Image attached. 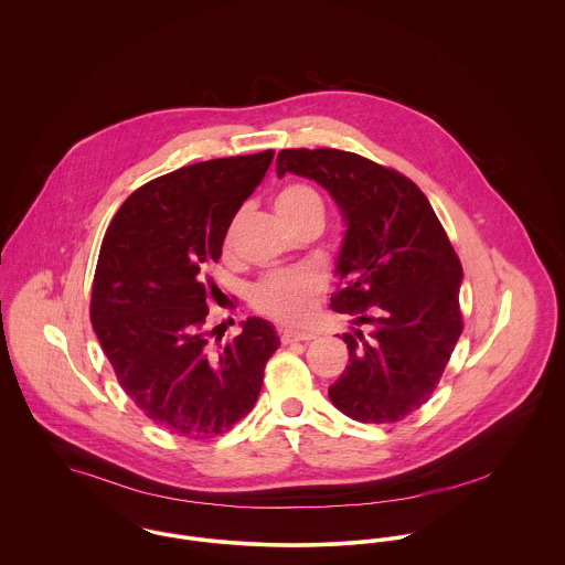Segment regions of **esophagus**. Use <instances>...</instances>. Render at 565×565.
Listing matches in <instances>:
<instances>
[{"mask_svg":"<svg viewBox=\"0 0 565 565\" xmlns=\"http://www.w3.org/2000/svg\"><path fill=\"white\" fill-rule=\"evenodd\" d=\"M313 334L311 332H300V330H282L280 332V341L282 343H294V341H311Z\"/></svg>","mask_w":565,"mask_h":565,"instance_id":"34e87169","label":"esophagus"}]
</instances>
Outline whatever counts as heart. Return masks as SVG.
Instances as JSON below:
<instances>
[{"mask_svg": "<svg viewBox=\"0 0 565 565\" xmlns=\"http://www.w3.org/2000/svg\"><path fill=\"white\" fill-rule=\"evenodd\" d=\"M276 211L287 222L296 226L311 215H322L320 195L307 184H289L276 198ZM322 291V280L309 269H282L263 276L249 289V302L256 311L282 323L305 322L311 307Z\"/></svg>", "mask_w": 565, "mask_h": 565, "instance_id": "1", "label": "heart"}]
</instances>
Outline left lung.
I'll return each mask as SVG.
<instances>
[{"label": "left lung", "instance_id": "1", "mask_svg": "<svg viewBox=\"0 0 565 565\" xmlns=\"http://www.w3.org/2000/svg\"><path fill=\"white\" fill-rule=\"evenodd\" d=\"M276 173L322 184L345 224L330 309L363 328L343 332L350 365L330 401L363 424L403 419L430 398L463 330L455 247L417 184L379 162L302 148L282 150Z\"/></svg>", "mask_w": 565, "mask_h": 565}]
</instances>
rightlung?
Instances as JSON below:
<instances>
[{
  "label": "right lung",
  "mask_w": 565,
  "mask_h": 565,
  "mask_svg": "<svg viewBox=\"0 0 565 565\" xmlns=\"http://www.w3.org/2000/svg\"><path fill=\"white\" fill-rule=\"evenodd\" d=\"M274 150L180 167L137 189L102 242L90 323L119 385L164 430L209 439L256 403L280 339L260 318L224 348L206 339L204 269ZM211 286V285H209Z\"/></svg>",
  "instance_id": "add662e5"
}]
</instances>
